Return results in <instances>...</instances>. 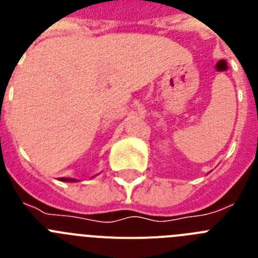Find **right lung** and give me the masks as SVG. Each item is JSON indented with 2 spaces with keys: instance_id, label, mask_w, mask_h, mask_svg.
Listing matches in <instances>:
<instances>
[{
  "instance_id": "obj_1",
  "label": "right lung",
  "mask_w": 258,
  "mask_h": 258,
  "mask_svg": "<svg viewBox=\"0 0 258 258\" xmlns=\"http://www.w3.org/2000/svg\"><path fill=\"white\" fill-rule=\"evenodd\" d=\"M60 179V181H63V182H77V179H75V178H64V177H61V178H59Z\"/></svg>"
}]
</instances>
